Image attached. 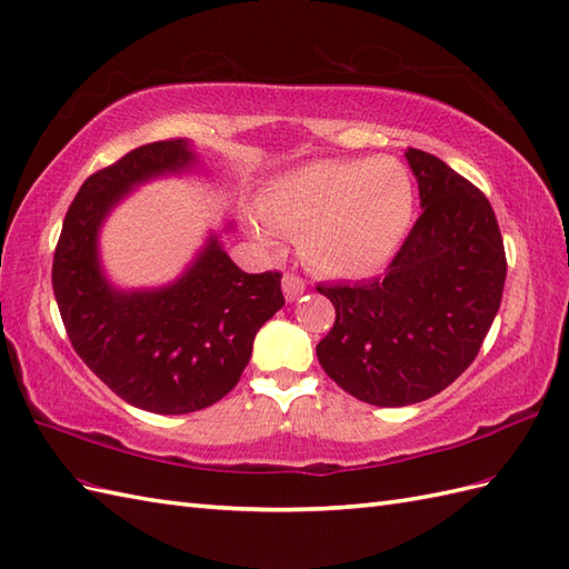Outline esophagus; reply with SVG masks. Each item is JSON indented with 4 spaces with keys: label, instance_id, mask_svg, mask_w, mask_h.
Masks as SVG:
<instances>
[{
    "label": "esophagus",
    "instance_id": "obj_1",
    "mask_svg": "<svg viewBox=\"0 0 569 569\" xmlns=\"http://www.w3.org/2000/svg\"><path fill=\"white\" fill-rule=\"evenodd\" d=\"M282 292H284L287 301H297L303 292H307V282H303L301 277L295 274V272H284V277H282Z\"/></svg>",
    "mask_w": 569,
    "mask_h": 569
}]
</instances>
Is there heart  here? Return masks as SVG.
Instances as JSON below:
<instances>
[{
  "mask_svg": "<svg viewBox=\"0 0 569 569\" xmlns=\"http://www.w3.org/2000/svg\"><path fill=\"white\" fill-rule=\"evenodd\" d=\"M251 233L299 237L307 266L328 277L379 272L403 243L415 210L410 173L396 159L313 161L280 176L260 196Z\"/></svg>",
  "mask_w": 569,
  "mask_h": 569,
  "instance_id": "b5f03b06",
  "label": "heart"
}]
</instances>
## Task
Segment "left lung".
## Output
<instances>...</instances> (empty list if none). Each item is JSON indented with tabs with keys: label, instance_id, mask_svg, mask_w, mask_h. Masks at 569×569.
Instances as JSON below:
<instances>
[{
	"label": "left lung",
	"instance_id": "obj_1",
	"mask_svg": "<svg viewBox=\"0 0 569 569\" xmlns=\"http://www.w3.org/2000/svg\"><path fill=\"white\" fill-rule=\"evenodd\" d=\"M422 214L383 277L318 284L336 323L316 345L342 391L379 408L445 391L473 362L502 301L507 258L492 204L461 173L408 149Z\"/></svg>",
	"mask_w": 569,
	"mask_h": 569
}]
</instances>
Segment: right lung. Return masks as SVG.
I'll use <instances>...</instances> for the list:
<instances>
[{
    "instance_id": "right-lung-1",
    "label": "right lung",
    "mask_w": 569,
    "mask_h": 569,
    "mask_svg": "<svg viewBox=\"0 0 569 569\" xmlns=\"http://www.w3.org/2000/svg\"><path fill=\"white\" fill-rule=\"evenodd\" d=\"M186 140L128 151L91 173L64 217L52 289L72 348L110 391L159 415L196 412L224 398L251 359L260 326L284 307L282 274H248L210 237L180 280L149 292L110 287L99 262V229L130 188L188 171Z\"/></svg>"
}]
</instances>
